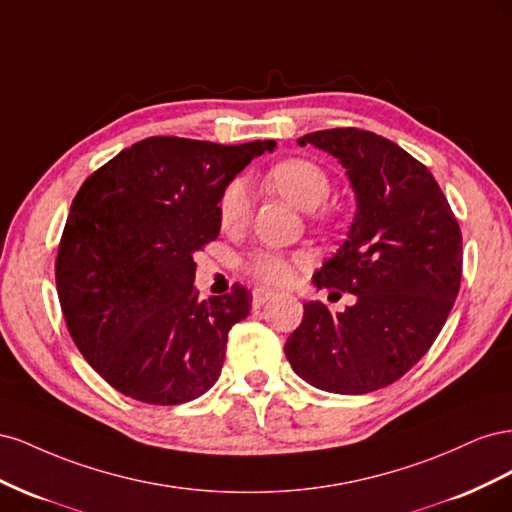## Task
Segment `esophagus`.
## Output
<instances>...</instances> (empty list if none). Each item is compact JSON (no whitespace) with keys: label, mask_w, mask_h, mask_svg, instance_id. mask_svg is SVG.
Wrapping results in <instances>:
<instances>
[{"label":"esophagus","mask_w":512,"mask_h":512,"mask_svg":"<svg viewBox=\"0 0 512 512\" xmlns=\"http://www.w3.org/2000/svg\"><path fill=\"white\" fill-rule=\"evenodd\" d=\"M275 292H271V290H267V288H256L254 292H252V305L254 307H260L262 303H267L271 297H273Z\"/></svg>","instance_id":"esophagus-1"}]
</instances>
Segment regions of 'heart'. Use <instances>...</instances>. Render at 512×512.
Returning <instances> with one entry per match:
<instances>
[{
	"label": "heart",
	"instance_id": "obj_1",
	"mask_svg": "<svg viewBox=\"0 0 512 512\" xmlns=\"http://www.w3.org/2000/svg\"><path fill=\"white\" fill-rule=\"evenodd\" d=\"M265 183L290 205L303 211L318 209L331 194V177L318 162L290 158L267 170ZM220 224L226 230L241 228L252 213V198L245 181L237 179L226 185L220 198ZM307 265L305 256H288L275 250H254L241 262V269L267 286H286Z\"/></svg>",
	"mask_w": 512,
	"mask_h": 512
}]
</instances>
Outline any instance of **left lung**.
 <instances>
[{"instance_id":"left-lung-1","label":"left lung","mask_w":512,"mask_h":512,"mask_svg":"<svg viewBox=\"0 0 512 512\" xmlns=\"http://www.w3.org/2000/svg\"><path fill=\"white\" fill-rule=\"evenodd\" d=\"M307 143L339 160L356 196L348 239L314 284L356 303L342 314L305 303L284 352L316 389L363 395L399 380L436 342L461 284V230L427 166L389 138L333 128L299 138Z\"/></svg>"}]
</instances>
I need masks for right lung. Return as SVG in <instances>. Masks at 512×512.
I'll return each instance as SVG.
<instances>
[{
  "label": "right lung",
  "instance_id": "right-lung-1",
  "mask_svg": "<svg viewBox=\"0 0 512 512\" xmlns=\"http://www.w3.org/2000/svg\"><path fill=\"white\" fill-rule=\"evenodd\" d=\"M275 141L151 136L87 177L55 260L57 294L85 361L132 399L177 406L220 378L228 331L252 297L200 301L194 254L220 235L226 185Z\"/></svg>",
  "mask_w": 512,
  "mask_h": 512
}]
</instances>
